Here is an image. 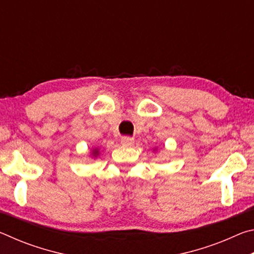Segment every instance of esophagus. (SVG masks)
I'll return each mask as SVG.
<instances>
[{
  "label": "esophagus",
  "instance_id": "obj_1",
  "mask_svg": "<svg viewBox=\"0 0 254 254\" xmlns=\"http://www.w3.org/2000/svg\"><path fill=\"white\" fill-rule=\"evenodd\" d=\"M121 143L123 145H132L133 143H134V139L131 136H123L121 139Z\"/></svg>",
  "mask_w": 254,
  "mask_h": 254
}]
</instances>
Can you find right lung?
<instances>
[{"label": "right lung", "instance_id": "obj_1", "mask_svg": "<svg viewBox=\"0 0 254 254\" xmlns=\"http://www.w3.org/2000/svg\"><path fill=\"white\" fill-rule=\"evenodd\" d=\"M92 154H93V157H97L98 156V154H100V152H98V150L97 149H94L93 150V152H92Z\"/></svg>", "mask_w": 254, "mask_h": 254}]
</instances>
